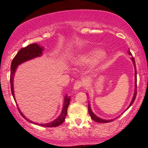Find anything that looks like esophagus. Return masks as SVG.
I'll list each match as a JSON object with an SVG mask.
<instances>
[{"instance_id": "esophagus-1", "label": "esophagus", "mask_w": 148, "mask_h": 148, "mask_svg": "<svg viewBox=\"0 0 148 148\" xmlns=\"http://www.w3.org/2000/svg\"><path fill=\"white\" fill-rule=\"evenodd\" d=\"M84 86V84L81 81H77L74 83V90H79L81 87Z\"/></svg>"}]
</instances>
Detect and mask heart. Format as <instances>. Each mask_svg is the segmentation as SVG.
Here are the masks:
<instances>
[{"label":"heart","mask_w":148,"mask_h":148,"mask_svg":"<svg viewBox=\"0 0 148 148\" xmlns=\"http://www.w3.org/2000/svg\"><path fill=\"white\" fill-rule=\"evenodd\" d=\"M103 55L102 51H101L100 50H98V49H95V50L92 51L89 53L87 54L86 56H85L84 57H83L81 58V62L84 64H89L95 60H96L97 58Z\"/></svg>","instance_id":"1"}]
</instances>
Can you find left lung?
Masks as SVG:
<instances>
[{"instance_id":"1","label":"left lung","mask_w":148,"mask_h":148,"mask_svg":"<svg viewBox=\"0 0 148 148\" xmlns=\"http://www.w3.org/2000/svg\"><path fill=\"white\" fill-rule=\"evenodd\" d=\"M129 54H130V55H132V53L129 51ZM132 62H133V63L134 64V67H135V90H134V97H133V99H132V101H131L130 103V105L129 106L128 108H130V107L132 106V103H134V100H135L136 97V95H137V78H136V63H135V60H134V57L132 58ZM88 113H89L90 115L91 118L94 121L97 122V123H110V122H112L113 120H103V119H101L99 117H97V115H95V113H93L92 111V110L90 109V104H88Z\"/></svg>"}]
</instances>
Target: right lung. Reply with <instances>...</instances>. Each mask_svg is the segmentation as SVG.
Masks as SVG:
<instances>
[{
    "instance_id": "add662e5",
    "label": "right lung",
    "mask_w": 148,
    "mask_h": 148,
    "mask_svg": "<svg viewBox=\"0 0 148 148\" xmlns=\"http://www.w3.org/2000/svg\"><path fill=\"white\" fill-rule=\"evenodd\" d=\"M44 51L43 47H40L37 44H31V45H29L26 46L25 47H23V48L19 50L16 55L15 56L14 58H13L12 61L11 63V73H10V85H11V91L13 97L14 98V88H13V79H14V74L15 72V70H16V68L17 67L18 64H21L22 62H25V61H27L28 60H30V59H33L35 57L40 56L42 54V51ZM70 98L71 97L66 95L64 97V101L63 104V108H62V113L61 114L59 115L58 118L56 119L55 120H53V122H51L47 124H37L35 123L36 125H40V126L45 127H56L59 126L64 121V119L66 118V115H67V108H68L69 102H70ZM18 111H19L20 114L22 117H23L25 120H28L30 123H34L33 122H32L31 120H28L23 115V113H21V111L18 109Z\"/></svg>"
}]
</instances>
